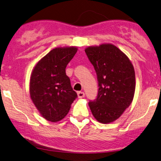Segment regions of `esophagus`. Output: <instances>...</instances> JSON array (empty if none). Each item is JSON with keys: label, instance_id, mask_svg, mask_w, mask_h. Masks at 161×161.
<instances>
[{"label": "esophagus", "instance_id": "34e87169", "mask_svg": "<svg viewBox=\"0 0 161 161\" xmlns=\"http://www.w3.org/2000/svg\"><path fill=\"white\" fill-rule=\"evenodd\" d=\"M84 96H85V93H84L83 92H81V91L78 92V97L79 98H84Z\"/></svg>", "mask_w": 161, "mask_h": 161}]
</instances>
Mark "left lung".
<instances>
[{
    "label": "left lung",
    "instance_id": "8db88e82",
    "mask_svg": "<svg viewBox=\"0 0 161 161\" xmlns=\"http://www.w3.org/2000/svg\"><path fill=\"white\" fill-rule=\"evenodd\" d=\"M98 81L97 98L89 102L92 114L99 123L116 120L133 101L136 89L133 65L124 53L110 43L85 49Z\"/></svg>",
    "mask_w": 161,
    "mask_h": 161
}]
</instances>
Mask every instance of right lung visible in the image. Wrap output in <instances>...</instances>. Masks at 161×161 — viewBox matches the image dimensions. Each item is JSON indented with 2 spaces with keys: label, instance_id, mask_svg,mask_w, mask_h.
<instances>
[{
  "label": "right lung",
  "instance_id": "right-lung-1",
  "mask_svg": "<svg viewBox=\"0 0 161 161\" xmlns=\"http://www.w3.org/2000/svg\"><path fill=\"white\" fill-rule=\"evenodd\" d=\"M78 51L77 47L51 50L36 63L31 75L30 96L41 116L51 122L65 117L77 98L65 68Z\"/></svg>",
  "mask_w": 161,
  "mask_h": 161
}]
</instances>
